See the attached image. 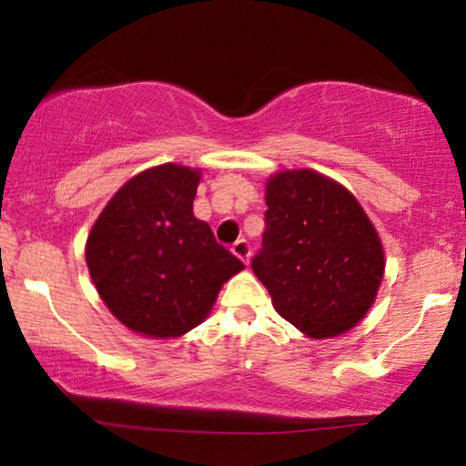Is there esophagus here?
Here are the masks:
<instances>
[{"instance_id":"34e87169","label":"esophagus","mask_w":466,"mask_h":466,"mask_svg":"<svg viewBox=\"0 0 466 466\" xmlns=\"http://www.w3.org/2000/svg\"><path fill=\"white\" fill-rule=\"evenodd\" d=\"M231 253L238 257V259H242L244 264H248V259H250V244L246 242V239H238V242L231 246Z\"/></svg>"}]
</instances>
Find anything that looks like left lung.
<instances>
[{"label": "left lung", "instance_id": "obj_1", "mask_svg": "<svg viewBox=\"0 0 466 466\" xmlns=\"http://www.w3.org/2000/svg\"><path fill=\"white\" fill-rule=\"evenodd\" d=\"M266 205L253 272L279 316L316 340L358 325L386 264L380 235L355 196L314 169H286L268 180Z\"/></svg>", "mask_w": 466, "mask_h": 466}]
</instances>
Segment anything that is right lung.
<instances>
[{"instance_id":"1","label":"right lung","mask_w":466,"mask_h":466,"mask_svg":"<svg viewBox=\"0 0 466 466\" xmlns=\"http://www.w3.org/2000/svg\"><path fill=\"white\" fill-rule=\"evenodd\" d=\"M198 183V169L185 166L146 169L108 200L86 238L100 299L147 338H178L198 327L222 283L244 268L194 216Z\"/></svg>"}]
</instances>
